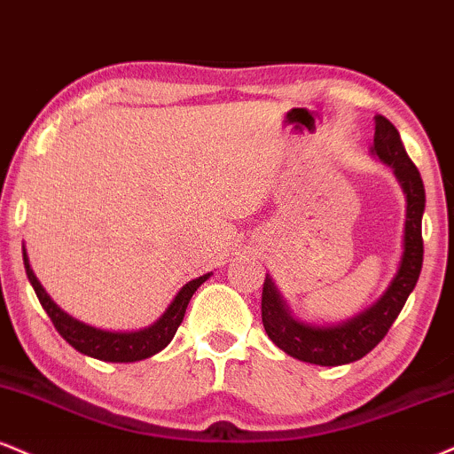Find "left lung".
Listing matches in <instances>:
<instances>
[{
    "instance_id": "8db88e82",
    "label": "left lung",
    "mask_w": 454,
    "mask_h": 454,
    "mask_svg": "<svg viewBox=\"0 0 454 454\" xmlns=\"http://www.w3.org/2000/svg\"><path fill=\"white\" fill-rule=\"evenodd\" d=\"M374 124L372 152L393 168L406 194V228H403L400 269L379 302L345 324L330 327L307 325L294 319L275 283L266 277L262 287V324L270 340L300 362L342 365L362 359L387 336L419 281L420 266H423V234H420V220L425 211L423 179L403 150L397 129L385 116H374Z\"/></svg>"
}]
</instances>
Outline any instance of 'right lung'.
<instances>
[{"label":"right lung","instance_id":"obj_1","mask_svg":"<svg viewBox=\"0 0 454 454\" xmlns=\"http://www.w3.org/2000/svg\"><path fill=\"white\" fill-rule=\"evenodd\" d=\"M23 260H25V270L27 277H29V283L35 289V296L40 300V304L46 310L48 317H51L52 325L57 327V332L61 334L65 340L69 342L75 351L89 355V357L101 359V362H116V364H129V362H139V359L152 357L158 351H162L168 342L173 340L175 332L182 325L185 309H188L190 298L203 283L209 279V275L199 277V279L185 283V286L179 289V294L175 300L168 304L165 315L156 321L154 325L145 327V330L139 332H106L97 330V327H90L82 321L74 319L67 313H63L57 304L52 302L51 296L43 292L40 281L35 279L34 270H31L29 260H27V254L23 249Z\"/></svg>","mask_w":454,"mask_h":454}]
</instances>
